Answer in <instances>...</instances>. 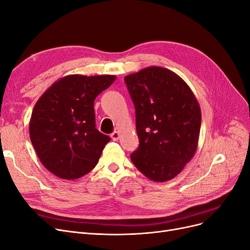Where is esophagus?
Wrapping results in <instances>:
<instances>
[{
	"label": "esophagus",
	"mask_w": 250,
	"mask_h": 250,
	"mask_svg": "<svg viewBox=\"0 0 250 250\" xmlns=\"http://www.w3.org/2000/svg\"><path fill=\"white\" fill-rule=\"evenodd\" d=\"M110 137L112 138L113 141H117V140L119 139V133H118V132H113V133L110 135Z\"/></svg>",
	"instance_id": "obj_1"
}]
</instances>
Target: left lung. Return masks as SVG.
Here are the masks:
<instances>
[{
  "label": "left lung",
  "mask_w": 250,
  "mask_h": 250,
  "mask_svg": "<svg viewBox=\"0 0 250 250\" xmlns=\"http://www.w3.org/2000/svg\"><path fill=\"white\" fill-rule=\"evenodd\" d=\"M135 104L139 148L135 167L148 179L167 182L178 176L198 147L201 110L188 83L167 68L150 66L125 75Z\"/></svg>",
  "instance_id": "obj_1"
}]
</instances>
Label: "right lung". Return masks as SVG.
I'll return each mask as SVG.
<instances>
[{
	"instance_id": "right-lung-1",
	"label": "right lung",
	"mask_w": 250,
	"mask_h": 250,
	"mask_svg": "<svg viewBox=\"0 0 250 250\" xmlns=\"http://www.w3.org/2000/svg\"><path fill=\"white\" fill-rule=\"evenodd\" d=\"M115 80L111 74L66 75L37 101L29 137L42 165L53 175L77 180L97 165L110 138L95 127L94 101Z\"/></svg>"
}]
</instances>
